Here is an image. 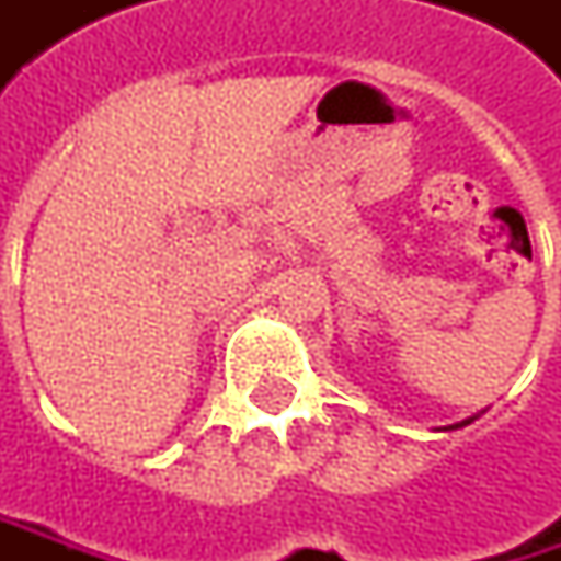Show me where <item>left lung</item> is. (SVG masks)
Wrapping results in <instances>:
<instances>
[{
    "mask_svg": "<svg viewBox=\"0 0 561 561\" xmlns=\"http://www.w3.org/2000/svg\"><path fill=\"white\" fill-rule=\"evenodd\" d=\"M465 424H471V421H461V424H455V426H465Z\"/></svg>",
    "mask_w": 561,
    "mask_h": 561,
    "instance_id": "1",
    "label": "left lung"
}]
</instances>
